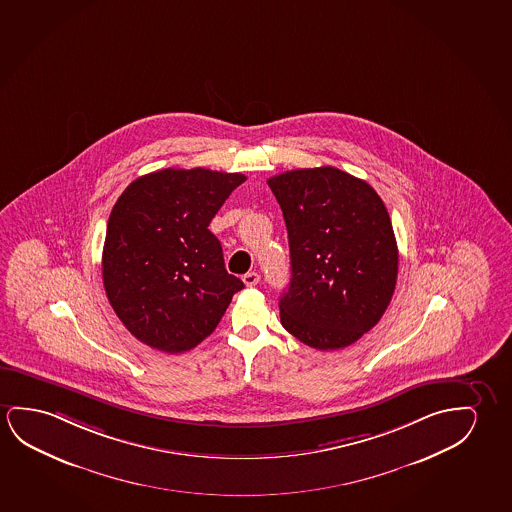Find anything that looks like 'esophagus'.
Segmentation results:
<instances>
[{
	"instance_id": "34e87169",
	"label": "esophagus",
	"mask_w": 512,
	"mask_h": 512,
	"mask_svg": "<svg viewBox=\"0 0 512 512\" xmlns=\"http://www.w3.org/2000/svg\"><path fill=\"white\" fill-rule=\"evenodd\" d=\"M242 281H244L245 286L252 288V286H256V284L260 283V274H258V272H249V274H245L244 277H242Z\"/></svg>"
}]
</instances>
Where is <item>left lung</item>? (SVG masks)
Returning a JSON list of instances; mask_svg holds the SVG:
<instances>
[{
  "label": "left lung",
  "mask_w": 512,
  "mask_h": 512,
  "mask_svg": "<svg viewBox=\"0 0 512 512\" xmlns=\"http://www.w3.org/2000/svg\"><path fill=\"white\" fill-rule=\"evenodd\" d=\"M290 240L291 281L281 323L316 350L359 341L394 295L397 244L373 187L332 166L268 178Z\"/></svg>",
  "instance_id": "obj_1"
}]
</instances>
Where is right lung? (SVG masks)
Returning <instances> with one entry per match:
<instances>
[{"mask_svg": "<svg viewBox=\"0 0 512 512\" xmlns=\"http://www.w3.org/2000/svg\"><path fill=\"white\" fill-rule=\"evenodd\" d=\"M240 173L162 169L139 176L118 198L102 252V279L116 316L141 343L166 353L214 332L244 283L224 268L208 229Z\"/></svg>", "mask_w": 512, "mask_h": 512, "instance_id": "right-lung-1", "label": "right lung"}]
</instances>
